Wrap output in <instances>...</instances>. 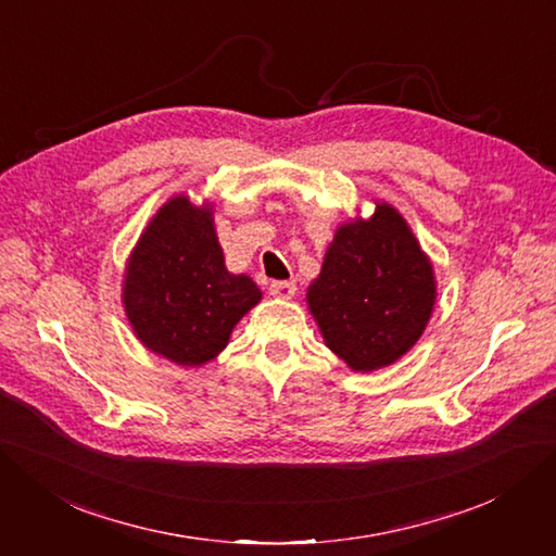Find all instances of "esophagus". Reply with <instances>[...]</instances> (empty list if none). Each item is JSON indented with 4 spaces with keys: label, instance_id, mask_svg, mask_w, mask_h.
<instances>
[{
    "label": "esophagus",
    "instance_id": "1",
    "mask_svg": "<svg viewBox=\"0 0 556 556\" xmlns=\"http://www.w3.org/2000/svg\"><path fill=\"white\" fill-rule=\"evenodd\" d=\"M268 292H271L276 299H292L296 292V285L292 280H274L268 285Z\"/></svg>",
    "mask_w": 556,
    "mask_h": 556
}]
</instances>
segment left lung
Wrapping results in <instances>:
<instances>
[{
    "mask_svg": "<svg viewBox=\"0 0 556 556\" xmlns=\"http://www.w3.org/2000/svg\"><path fill=\"white\" fill-rule=\"evenodd\" d=\"M306 301L333 355L371 374L422 336L435 304L433 266L401 213L376 201L371 217L336 229Z\"/></svg>",
    "mask_w": 556,
    "mask_h": 556,
    "instance_id": "left-lung-1",
    "label": "left lung"
}]
</instances>
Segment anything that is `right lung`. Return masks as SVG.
Wrapping results in <instances>:
<instances>
[{
  "label": "right lung",
  "instance_id": "obj_1",
  "mask_svg": "<svg viewBox=\"0 0 556 556\" xmlns=\"http://www.w3.org/2000/svg\"><path fill=\"white\" fill-rule=\"evenodd\" d=\"M262 292L229 274L213 206L172 197L143 229L125 266L123 304L137 339L180 366H201L227 348L231 329Z\"/></svg>",
  "mask_w": 556,
  "mask_h": 556
}]
</instances>
